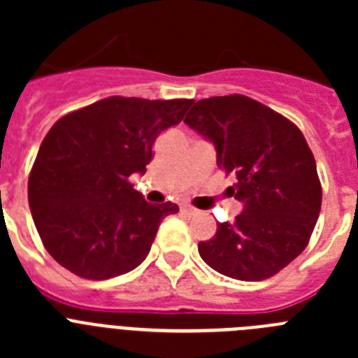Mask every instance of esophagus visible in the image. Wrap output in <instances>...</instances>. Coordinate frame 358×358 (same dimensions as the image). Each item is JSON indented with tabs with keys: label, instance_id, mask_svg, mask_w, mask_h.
<instances>
[{
	"label": "esophagus",
	"instance_id": "1",
	"mask_svg": "<svg viewBox=\"0 0 358 358\" xmlns=\"http://www.w3.org/2000/svg\"><path fill=\"white\" fill-rule=\"evenodd\" d=\"M181 213L182 215H188V217H194V215H197V210H195V208H192V206H181Z\"/></svg>",
	"mask_w": 358,
	"mask_h": 358
}]
</instances>
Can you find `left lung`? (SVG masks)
Returning a JSON list of instances; mask_svg holds the SVG:
<instances>
[{"mask_svg": "<svg viewBox=\"0 0 358 358\" xmlns=\"http://www.w3.org/2000/svg\"><path fill=\"white\" fill-rule=\"evenodd\" d=\"M189 129L210 141L218 169L233 172L227 192L242 202L235 222H217L199 255L242 281L274 276L301 255L321 211V182L305 136L285 116L243 94L199 100Z\"/></svg>", "mask_w": 358, "mask_h": 358, "instance_id": "obj_1", "label": "left lung"}]
</instances>
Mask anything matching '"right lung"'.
Returning a JSON list of instances; mask_svg holds the SVG:
<instances>
[{
    "mask_svg": "<svg viewBox=\"0 0 358 358\" xmlns=\"http://www.w3.org/2000/svg\"><path fill=\"white\" fill-rule=\"evenodd\" d=\"M194 100L110 96L62 116L37 152L28 204L44 248L85 280H109L147 258L177 204H150L129 177L143 176L157 136Z\"/></svg>",
    "mask_w": 358,
    "mask_h": 358,
    "instance_id": "obj_1",
    "label": "right lung"
}]
</instances>
